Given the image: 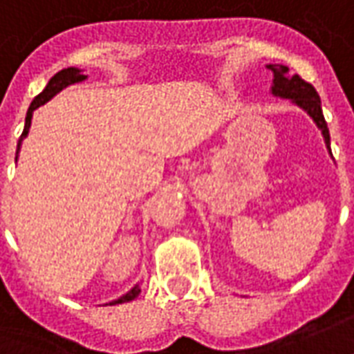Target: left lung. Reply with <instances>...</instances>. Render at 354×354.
Returning <instances> with one entry per match:
<instances>
[{
	"label": "left lung",
	"mask_w": 354,
	"mask_h": 354,
	"mask_svg": "<svg viewBox=\"0 0 354 354\" xmlns=\"http://www.w3.org/2000/svg\"><path fill=\"white\" fill-rule=\"evenodd\" d=\"M272 73H274V82H272V95L281 97V100H291L297 107L305 111L308 117L313 118L316 126L320 128L324 136V142L330 149V130L324 120L322 105H320V97L313 88V84L305 82L299 74H289V68L283 65H268ZM332 153V151H330Z\"/></svg>",
	"instance_id": "obj_1"
}]
</instances>
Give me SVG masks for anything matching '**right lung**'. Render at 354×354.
Listing matches in <instances>:
<instances>
[{
	"label": "right lung",
	"instance_id": "add662e5",
	"mask_svg": "<svg viewBox=\"0 0 354 354\" xmlns=\"http://www.w3.org/2000/svg\"><path fill=\"white\" fill-rule=\"evenodd\" d=\"M88 76L80 71V68H76V66H68V68H63V71H59L55 76H51V80L48 82V86L44 88V91L34 97V101L30 103V107H28V113H26V120H24V130H22V136L21 140H19V145H17V157H19V151H21V143L22 140L28 136V130H30V124H32V115H34V111L39 107V105H44V103H48L53 95H57L61 90H65L66 86H73V84H78V82H84ZM15 157V160H17ZM140 283H136L134 288L130 289L126 295L122 297L115 299L113 303H109V305H120V303H128V301H134L138 295H140Z\"/></svg>",
	"mask_w": 354,
	"mask_h": 354
}]
</instances>
